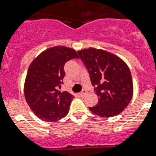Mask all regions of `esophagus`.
<instances>
[{
  "mask_svg": "<svg viewBox=\"0 0 156 156\" xmlns=\"http://www.w3.org/2000/svg\"><path fill=\"white\" fill-rule=\"evenodd\" d=\"M86 94H87V91L85 90H82L80 93V95L81 96V97H84L85 95H86Z\"/></svg>",
  "mask_w": 156,
  "mask_h": 156,
  "instance_id": "obj_1",
  "label": "esophagus"
}]
</instances>
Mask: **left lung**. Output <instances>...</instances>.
<instances>
[{"instance_id":"left-lung-1","label":"left lung","mask_w":156,"mask_h":156,"mask_svg":"<svg viewBox=\"0 0 156 156\" xmlns=\"http://www.w3.org/2000/svg\"><path fill=\"white\" fill-rule=\"evenodd\" d=\"M77 52L89 71L99 98L98 104L90 110L103 118L121 113L133 95L132 74L126 62L103 49L89 48Z\"/></svg>"}]
</instances>
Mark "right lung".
<instances>
[{"mask_svg":"<svg viewBox=\"0 0 156 156\" xmlns=\"http://www.w3.org/2000/svg\"><path fill=\"white\" fill-rule=\"evenodd\" d=\"M73 58H79L76 50L55 46L42 51L30 63L24 80V97L41 120L57 122L68 113L74 96L57 88L61 87L65 76L64 65Z\"/></svg>","mask_w":156,"mask_h":156,"instance_id":"add662e5","label":"right lung"}]
</instances>
